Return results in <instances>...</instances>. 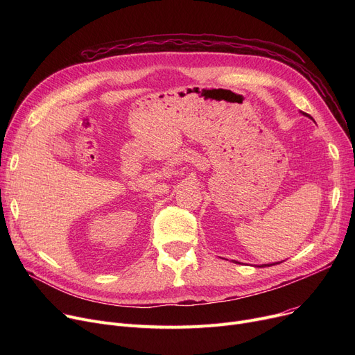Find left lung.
Wrapping results in <instances>:
<instances>
[{
    "label": "left lung",
    "instance_id": "8db88e82",
    "mask_svg": "<svg viewBox=\"0 0 355 355\" xmlns=\"http://www.w3.org/2000/svg\"><path fill=\"white\" fill-rule=\"evenodd\" d=\"M275 265V263H273ZM277 265V263H276ZM265 266H272V265H262V266H259V268H265Z\"/></svg>",
    "mask_w": 355,
    "mask_h": 355
}]
</instances>
